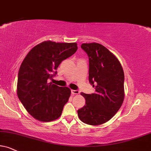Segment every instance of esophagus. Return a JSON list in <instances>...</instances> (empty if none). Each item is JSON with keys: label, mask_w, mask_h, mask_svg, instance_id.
I'll use <instances>...</instances> for the list:
<instances>
[{"label": "esophagus", "mask_w": 151, "mask_h": 151, "mask_svg": "<svg viewBox=\"0 0 151 151\" xmlns=\"http://www.w3.org/2000/svg\"><path fill=\"white\" fill-rule=\"evenodd\" d=\"M79 93H80V92L78 90H71V94H73V95L74 94H78Z\"/></svg>", "instance_id": "obj_1"}]
</instances>
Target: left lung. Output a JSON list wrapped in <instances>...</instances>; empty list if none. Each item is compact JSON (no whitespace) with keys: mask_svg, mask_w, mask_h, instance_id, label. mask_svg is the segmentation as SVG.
I'll return each mask as SVG.
<instances>
[{"mask_svg":"<svg viewBox=\"0 0 151 151\" xmlns=\"http://www.w3.org/2000/svg\"><path fill=\"white\" fill-rule=\"evenodd\" d=\"M81 47L89 57V81L95 92L81 93L85 105L78 115L85 124L100 125L111 120L123 103L124 71L118 59L102 45L83 43Z\"/></svg>","mask_w":151,"mask_h":151,"instance_id":"1","label":"left lung"}]
</instances>
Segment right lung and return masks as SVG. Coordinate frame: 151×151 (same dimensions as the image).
Returning <instances> with one entry per match:
<instances>
[{
	"label": "right lung",
	"mask_w": 151,
	"mask_h": 151,
	"mask_svg": "<svg viewBox=\"0 0 151 151\" xmlns=\"http://www.w3.org/2000/svg\"><path fill=\"white\" fill-rule=\"evenodd\" d=\"M78 50L76 42L47 40L33 47L22 61L18 73V98L31 116L42 122H51L61 116L68 101L70 90L59 87L48 80L57 73L61 61Z\"/></svg>",
	"instance_id": "1"
}]
</instances>
